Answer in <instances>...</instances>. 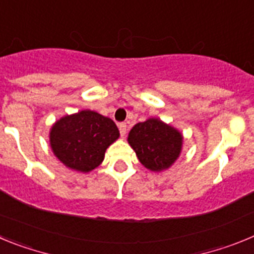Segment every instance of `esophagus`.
Wrapping results in <instances>:
<instances>
[{
  "label": "esophagus",
  "mask_w": 254,
  "mask_h": 254,
  "mask_svg": "<svg viewBox=\"0 0 254 254\" xmlns=\"http://www.w3.org/2000/svg\"><path fill=\"white\" fill-rule=\"evenodd\" d=\"M118 128H120L121 136H122V137H125L126 132H127V125H126L125 122L120 123V125H118Z\"/></svg>",
  "instance_id": "esophagus-1"
}]
</instances>
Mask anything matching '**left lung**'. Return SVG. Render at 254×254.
<instances>
[{"label": "left lung", "instance_id": "obj_1", "mask_svg": "<svg viewBox=\"0 0 254 254\" xmlns=\"http://www.w3.org/2000/svg\"><path fill=\"white\" fill-rule=\"evenodd\" d=\"M143 167L152 172L168 169L182 151L183 136L158 118L134 125L127 138Z\"/></svg>", "mask_w": 254, "mask_h": 254}]
</instances>
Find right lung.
Listing matches in <instances>:
<instances>
[{"label":"right lung","instance_id":"right-lung-1","mask_svg":"<svg viewBox=\"0 0 254 254\" xmlns=\"http://www.w3.org/2000/svg\"><path fill=\"white\" fill-rule=\"evenodd\" d=\"M120 137L116 123L93 111L62 117L52 126V151L67 168L87 173L99 167L105 150Z\"/></svg>","mask_w":254,"mask_h":254}]
</instances>
